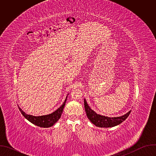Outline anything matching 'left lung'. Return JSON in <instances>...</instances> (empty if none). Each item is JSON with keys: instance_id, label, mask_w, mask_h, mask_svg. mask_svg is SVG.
Masks as SVG:
<instances>
[{"instance_id": "8db88e82", "label": "left lung", "mask_w": 156, "mask_h": 156, "mask_svg": "<svg viewBox=\"0 0 156 156\" xmlns=\"http://www.w3.org/2000/svg\"><path fill=\"white\" fill-rule=\"evenodd\" d=\"M84 105L86 113L88 119L94 125L101 128L113 127L120 124L126 119L131 112L130 110L124 115L119 117H108L97 114L94 111H93L89 107L85 99H84Z\"/></svg>"}]
</instances>
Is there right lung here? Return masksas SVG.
<instances>
[{
	"label": "right lung",
	"mask_w": 156,
	"mask_h": 156,
	"mask_svg": "<svg viewBox=\"0 0 156 156\" xmlns=\"http://www.w3.org/2000/svg\"><path fill=\"white\" fill-rule=\"evenodd\" d=\"M66 98H66V99L65 100L63 104L57 110H55L53 113L46 115L35 117L27 114L25 112L22 110V109L19 106L18 108L22 115H23L28 121H30L34 125L42 128H49L53 126L60 118L62 113L63 112V109L66 103Z\"/></svg>",
	"instance_id": "obj_1"
}]
</instances>
